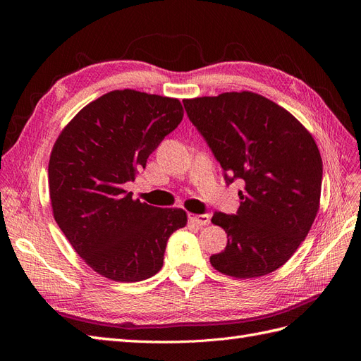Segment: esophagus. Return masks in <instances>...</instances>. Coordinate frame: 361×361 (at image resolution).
<instances>
[{"label": "esophagus", "instance_id": "1", "mask_svg": "<svg viewBox=\"0 0 361 361\" xmlns=\"http://www.w3.org/2000/svg\"><path fill=\"white\" fill-rule=\"evenodd\" d=\"M188 218H190L191 223H194L195 226H200V227L202 226H207V224H209V221H211V218H209V215H207V214H203V215L190 214Z\"/></svg>", "mask_w": 361, "mask_h": 361}]
</instances>
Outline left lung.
<instances>
[{
  "instance_id": "8db88e82",
  "label": "left lung",
  "mask_w": 361,
  "mask_h": 361,
  "mask_svg": "<svg viewBox=\"0 0 361 361\" xmlns=\"http://www.w3.org/2000/svg\"><path fill=\"white\" fill-rule=\"evenodd\" d=\"M192 125L232 183L244 180L236 215L215 212L227 233L211 265L256 279L279 269L307 236L319 211L322 158L312 134L288 110L253 92L183 99Z\"/></svg>"
}]
</instances>
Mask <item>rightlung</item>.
Returning a JSON list of instances; mask_svg holds the SVG:
<instances>
[{
  "instance_id": "right-lung-1",
  "label": "right lung",
  "mask_w": 361,
  "mask_h": 361,
  "mask_svg": "<svg viewBox=\"0 0 361 361\" xmlns=\"http://www.w3.org/2000/svg\"><path fill=\"white\" fill-rule=\"evenodd\" d=\"M183 117L179 99L113 90L85 105L54 143L48 182L52 214L94 272L146 280L162 268L170 235L187 226L180 207H155L123 188Z\"/></svg>"
}]
</instances>
